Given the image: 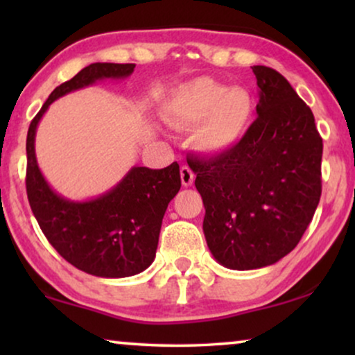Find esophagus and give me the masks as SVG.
<instances>
[{
  "instance_id": "1",
  "label": "esophagus",
  "mask_w": 355,
  "mask_h": 355,
  "mask_svg": "<svg viewBox=\"0 0 355 355\" xmlns=\"http://www.w3.org/2000/svg\"><path fill=\"white\" fill-rule=\"evenodd\" d=\"M193 179H196V174H193V171H192L191 168L184 164V166L181 168V181H182V186H186V187L192 186Z\"/></svg>"
}]
</instances>
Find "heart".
Segmentation results:
<instances>
[{
  "instance_id": "heart-1",
  "label": "heart",
  "mask_w": 355,
  "mask_h": 355,
  "mask_svg": "<svg viewBox=\"0 0 355 355\" xmlns=\"http://www.w3.org/2000/svg\"><path fill=\"white\" fill-rule=\"evenodd\" d=\"M168 116L176 125L198 124L196 142L208 153L234 147L254 118V98L245 89L231 87L210 77H197L179 85L168 101Z\"/></svg>"
}]
</instances>
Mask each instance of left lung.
I'll list each match as a JSON object with an SVG mask.
<instances>
[{
  "label": "left lung",
  "instance_id": "left-lung-1",
  "mask_svg": "<svg viewBox=\"0 0 355 355\" xmlns=\"http://www.w3.org/2000/svg\"><path fill=\"white\" fill-rule=\"evenodd\" d=\"M257 119L234 147L192 157L208 249L223 266L255 270L288 255L322 196L323 140L312 110L278 71L252 67Z\"/></svg>",
  "mask_w": 355,
  "mask_h": 355
}]
</instances>
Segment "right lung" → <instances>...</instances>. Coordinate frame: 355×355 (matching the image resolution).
<instances>
[{
  "mask_svg": "<svg viewBox=\"0 0 355 355\" xmlns=\"http://www.w3.org/2000/svg\"><path fill=\"white\" fill-rule=\"evenodd\" d=\"M135 64L94 62L56 87L27 132L26 189L31 208L48 242L66 261L100 278H125L155 260L168 203L181 189L179 164L163 169L134 166L110 192L89 202L58 196L35 158L38 121L53 101L100 79H124Z\"/></svg>",
  "mask_w": 355,
  "mask_h": 355,
  "instance_id": "add662e5",
  "label": "right lung"
}]
</instances>
